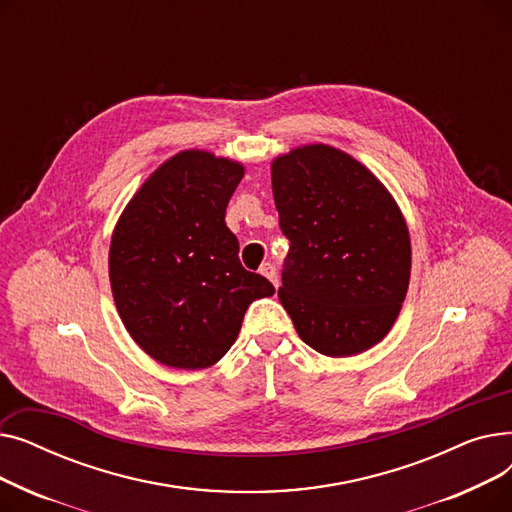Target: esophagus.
Returning <instances> with one entry per match:
<instances>
[{
	"instance_id": "obj_1",
	"label": "esophagus",
	"mask_w": 512,
	"mask_h": 512,
	"mask_svg": "<svg viewBox=\"0 0 512 512\" xmlns=\"http://www.w3.org/2000/svg\"><path fill=\"white\" fill-rule=\"evenodd\" d=\"M259 272H261V276H265L267 280H270L276 288L280 286V284H278V272H276V265H272V263H263Z\"/></svg>"
}]
</instances>
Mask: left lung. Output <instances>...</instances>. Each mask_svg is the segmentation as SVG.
I'll return each instance as SVG.
<instances>
[{
    "instance_id": "8db88e82",
    "label": "left lung",
    "mask_w": 512,
    "mask_h": 512,
    "mask_svg": "<svg viewBox=\"0 0 512 512\" xmlns=\"http://www.w3.org/2000/svg\"><path fill=\"white\" fill-rule=\"evenodd\" d=\"M272 188L290 240L278 297L297 334L328 357L367 351L390 332L411 278L396 201L355 157L321 143L276 157Z\"/></svg>"
}]
</instances>
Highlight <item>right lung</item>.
<instances>
[{
    "instance_id": "add662e5",
    "label": "right lung",
    "mask_w": 512,
    "mask_h": 512,
    "mask_svg": "<svg viewBox=\"0 0 512 512\" xmlns=\"http://www.w3.org/2000/svg\"><path fill=\"white\" fill-rule=\"evenodd\" d=\"M242 176L238 161L182 151L145 180L116 224L114 301L132 340L161 365L218 363L249 305L274 294L270 280L242 267L224 220Z\"/></svg>"
}]
</instances>
